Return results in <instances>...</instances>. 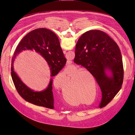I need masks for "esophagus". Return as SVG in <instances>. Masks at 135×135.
I'll use <instances>...</instances> for the list:
<instances>
[{
	"mask_svg": "<svg viewBox=\"0 0 135 135\" xmlns=\"http://www.w3.org/2000/svg\"><path fill=\"white\" fill-rule=\"evenodd\" d=\"M64 53L65 54H66V51H64Z\"/></svg>",
	"mask_w": 135,
	"mask_h": 135,
	"instance_id": "esophagus-1",
	"label": "esophagus"
}]
</instances>
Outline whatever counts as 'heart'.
<instances>
[{
  "label": "heart",
  "mask_w": 135,
  "mask_h": 135,
  "mask_svg": "<svg viewBox=\"0 0 135 135\" xmlns=\"http://www.w3.org/2000/svg\"><path fill=\"white\" fill-rule=\"evenodd\" d=\"M66 72H61L57 75L54 79V84L57 88H60L59 81L61 78L69 76V82L61 88V93L64 100L71 105L83 103V100H89L90 97V88L92 83L85 75H91L88 72L75 65L68 66L65 69ZM71 79L70 80V79Z\"/></svg>",
  "instance_id": "1"
}]
</instances>
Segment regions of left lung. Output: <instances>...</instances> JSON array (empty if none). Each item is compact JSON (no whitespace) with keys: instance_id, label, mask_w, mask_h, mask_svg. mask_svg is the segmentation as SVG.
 Wrapping results in <instances>:
<instances>
[{"instance_id":"left-lung-1","label":"left lung","mask_w":135,"mask_h":135,"mask_svg":"<svg viewBox=\"0 0 135 135\" xmlns=\"http://www.w3.org/2000/svg\"><path fill=\"white\" fill-rule=\"evenodd\" d=\"M74 62L86 68L95 78L103 97L100 107L109 103L123 81V61L117 44L103 31H88L78 40ZM107 71L111 75L108 76Z\"/></svg>"}]
</instances>
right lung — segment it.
Here are the masks:
<instances>
[{
  "instance_id": "1",
  "label": "right lung",
  "mask_w": 135,
  "mask_h": 135,
  "mask_svg": "<svg viewBox=\"0 0 135 135\" xmlns=\"http://www.w3.org/2000/svg\"><path fill=\"white\" fill-rule=\"evenodd\" d=\"M23 50H34L42 56L50 68L51 76H54L60 71L66 62L58 37L54 32L45 28H37L30 31L18 44L11 63L12 79L19 95L28 103L54 109L52 79L45 90L34 92L27 87L15 72L13 63L16 57Z\"/></svg>"
}]
</instances>
